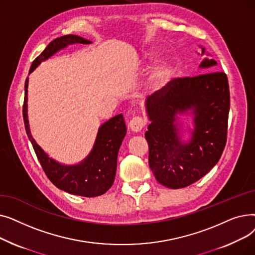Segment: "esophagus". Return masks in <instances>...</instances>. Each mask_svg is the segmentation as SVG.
I'll list each match as a JSON object with an SVG mask.
<instances>
[{"label": "esophagus", "mask_w": 255, "mask_h": 255, "mask_svg": "<svg viewBox=\"0 0 255 255\" xmlns=\"http://www.w3.org/2000/svg\"><path fill=\"white\" fill-rule=\"evenodd\" d=\"M145 125L144 120L141 117H134L132 118L129 122V128L133 132H139Z\"/></svg>", "instance_id": "1"}]
</instances>
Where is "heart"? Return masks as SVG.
<instances>
[{
  "label": "heart",
  "instance_id": "obj_1",
  "mask_svg": "<svg viewBox=\"0 0 255 255\" xmlns=\"http://www.w3.org/2000/svg\"><path fill=\"white\" fill-rule=\"evenodd\" d=\"M171 66L169 63L162 61L159 62L155 67L154 70L152 71L150 78H149V86L154 89L158 90L162 88V86L166 83L167 78L171 74Z\"/></svg>",
  "mask_w": 255,
  "mask_h": 255
}]
</instances>
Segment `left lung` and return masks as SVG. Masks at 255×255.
<instances>
[{
    "mask_svg": "<svg viewBox=\"0 0 255 255\" xmlns=\"http://www.w3.org/2000/svg\"><path fill=\"white\" fill-rule=\"evenodd\" d=\"M205 48L202 47V56ZM217 62L204 59L209 72ZM230 87L222 71L173 78L145 101L151 124L145 132L149 165L156 180L170 189L189 186L217 164L227 137ZM190 110L195 129L189 142L180 139L176 115Z\"/></svg>",
    "mask_w": 255,
    "mask_h": 255,
    "instance_id": "1",
    "label": "left lung"
}]
</instances>
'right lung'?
<instances>
[{
  "instance_id": "1",
  "label": "right lung",
  "mask_w": 255,
  "mask_h": 255,
  "mask_svg": "<svg viewBox=\"0 0 255 255\" xmlns=\"http://www.w3.org/2000/svg\"><path fill=\"white\" fill-rule=\"evenodd\" d=\"M74 43L90 44L91 41L76 35H65L52 40L46 48L33 61L29 74L32 73L42 61L47 60L57 51ZM28 85L29 77H26L22 106L24 128L47 178L59 189L70 194L95 197L105 193L114 184L118 152L127 132L123 115L120 114L115 116L101 125L93 149L84 161L76 165H64L49 158L31 134L28 120V104H26Z\"/></svg>"
}]
</instances>
